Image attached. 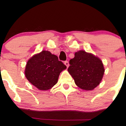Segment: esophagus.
<instances>
[{
    "label": "esophagus",
    "instance_id": "1",
    "mask_svg": "<svg viewBox=\"0 0 126 126\" xmlns=\"http://www.w3.org/2000/svg\"><path fill=\"white\" fill-rule=\"evenodd\" d=\"M64 64L66 65V66H67V67H69V60H66V61L64 62Z\"/></svg>",
    "mask_w": 126,
    "mask_h": 126
}]
</instances>
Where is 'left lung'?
I'll return each instance as SVG.
<instances>
[{"instance_id": "obj_1", "label": "left lung", "mask_w": 126, "mask_h": 126, "mask_svg": "<svg viewBox=\"0 0 126 126\" xmlns=\"http://www.w3.org/2000/svg\"><path fill=\"white\" fill-rule=\"evenodd\" d=\"M70 67H73L79 75H84L95 70L100 65L98 57L84 50L75 52L74 56L70 58Z\"/></svg>"}]
</instances>
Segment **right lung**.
<instances>
[{"instance_id":"1","label":"right lung","mask_w":126,"mask_h":126,"mask_svg":"<svg viewBox=\"0 0 126 126\" xmlns=\"http://www.w3.org/2000/svg\"><path fill=\"white\" fill-rule=\"evenodd\" d=\"M29 65L32 68L37 69L40 73L44 75L57 70L62 72L66 69V66L63 64L59 56L46 50L34 55L30 59Z\"/></svg>"}]
</instances>
